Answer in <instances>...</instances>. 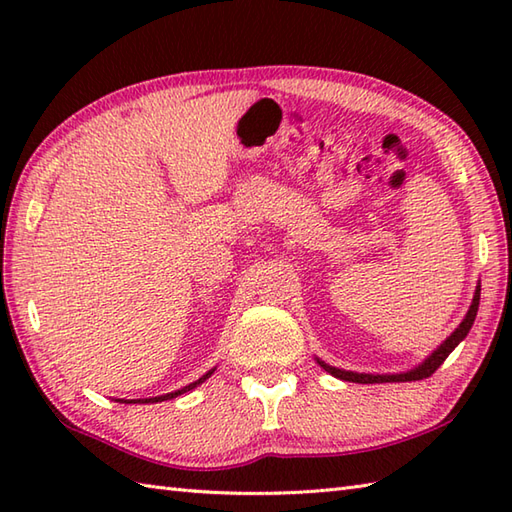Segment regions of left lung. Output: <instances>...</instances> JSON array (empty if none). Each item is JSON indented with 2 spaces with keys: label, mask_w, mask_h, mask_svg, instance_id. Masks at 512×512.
Returning <instances> with one entry per match:
<instances>
[{
  "label": "left lung",
  "mask_w": 512,
  "mask_h": 512,
  "mask_svg": "<svg viewBox=\"0 0 512 512\" xmlns=\"http://www.w3.org/2000/svg\"><path fill=\"white\" fill-rule=\"evenodd\" d=\"M480 286L475 288V295H473V303L469 312H466V317L462 319V323L455 328V332L449 336L447 341H444L438 350H433V354L429 358H424V361L418 365L409 369V372H400V374H358V372H345V369H339V367H332L325 361H319L317 363L325 369V372L332 374L334 378H341V380H350V383H361V385H369V383H407V380H422V378H429L436 369L444 363V358H447L455 347H458L464 336L469 334L471 325L475 321V314H477V308H480Z\"/></svg>",
  "instance_id": "obj_1"
}]
</instances>
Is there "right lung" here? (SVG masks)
<instances>
[{
  "mask_svg": "<svg viewBox=\"0 0 512 512\" xmlns=\"http://www.w3.org/2000/svg\"><path fill=\"white\" fill-rule=\"evenodd\" d=\"M215 372V367L211 369V372H206L202 378H198L195 380V383H191V385H187V387H182V389H178V391H171V394H165V396H156V398H138V400H121V402H129V405H132V402H162V400H171V398H178V396H182V394H187V391H191V389H195L198 387L200 383H204L206 378H209L211 374Z\"/></svg>",
  "mask_w": 512,
  "mask_h": 512,
  "instance_id": "1",
  "label": "right lung"
}]
</instances>
